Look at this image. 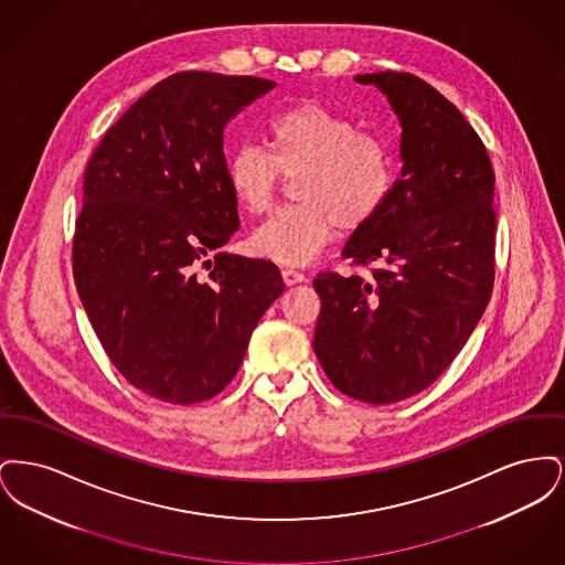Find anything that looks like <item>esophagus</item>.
Masks as SVG:
<instances>
[{"instance_id": "34e87169", "label": "esophagus", "mask_w": 565, "mask_h": 565, "mask_svg": "<svg viewBox=\"0 0 565 565\" xmlns=\"http://www.w3.org/2000/svg\"><path fill=\"white\" fill-rule=\"evenodd\" d=\"M281 277H284V284H286V286H295V284L305 281V275L295 269H281Z\"/></svg>"}]
</instances>
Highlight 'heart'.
<instances>
[{
  "label": "heart",
  "instance_id": "1",
  "mask_svg": "<svg viewBox=\"0 0 565 565\" xmlns=\"http://www.w3.org/2000/svg\"><path fill=\"white\" fill-rule=\"evenodd\" d=\"M233 199L247 214H265L281 175L295 178V205L270 215L252 235L258 256L307 265L332 239L375 220L396 186V162L383 137L318 102L279 111L267 127V150L243 143L224 164Z\"/></svg>",
  "mask_w": 565,
  "mask_h": 565
}]
</instances>
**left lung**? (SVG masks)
I'll return each instance as SVG.
<instances>
[{
	"instance_id": "8db88e82",
	"label": "left lung",
	"mask_w": 565,
	"mask_h": 565,
	"mask_svg": "<svg viewBox=\"0 0 565 565\" xmlns=\"http://www.w3.org/2000/svg\"><path fill=\"white\" fill-rule=\"evenodd\" d=\"M398 114L403 173L375 220L343 256L348 277L313 279L322 309L313 350L330 383L371 404L411 398L456 360L495 277L493 167L463 114L404 72L355 76Z\"/></svg>"
}]
</instances>
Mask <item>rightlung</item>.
Returning <instances> with one entry per match:
<instances>
[{
  "label": "right lung",
  "instance_id": "1",
  "mask_svg": "<svg viewBox=\"0 0 565 565\" xmlns=\"http://www.w3.org/2000/svg\"><path fill=\"white\" fill-rule=\"evenodd\" d=\"M273 86L173 74L109 127L86 164L72 243L78 296L118 373L164 403L217 396L284 292L269 260H205L239 228L224 127Z\"/></svg>",
  "mask_w": 565,
  "mask_h": 565
}]
</instances>
